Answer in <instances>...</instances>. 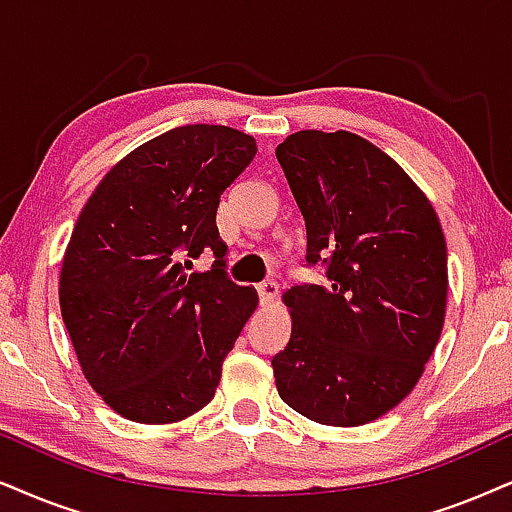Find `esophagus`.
Wrapping results in <instances>:
<instances>
[{
  "label": "esophagus",
  "mask_w": 512,
  "mask_h": 512,
  "mask_svg": "<svg viewBox=\"0 0 512 512\" xmlns=\"http://www.w3.org/2000/svg\"><path fill=\"white\" fill-rule=\"evenodd\" d=\"M257 293H260V300L264 304H271L278 297V286L274 281H264V283H260V286H257Z\"/></svg>",
  "instance_id": "1"
}]
</instances>
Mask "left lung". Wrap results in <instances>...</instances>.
Listing matches in <instances>:
<instances>
[{"label": "left lung", "instance_id": "8db88e82", "mask_svg": "<svg viewBox=\"0 0 512 512\" xmlns=\"http://www.w3.org/2000/svg\"><path fill=\"white\" fill-rule=\"evenodd\" d=\"M326 286H293L286 349L271 359L290 409L335 428L385 416L411 394L444 328L442 224L399 163L359 134L300 129L276 146Z\"/></svg>", "mask_w": 512, "mask_h": 512}]
</instances>
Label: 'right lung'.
Listing matches in <instances>:
<instances>
[{
    "mask_svg": "<svg viewBox=\"0 0 512 512\" xmlns=\"http://www.w3.org/2000/svg\"><path fill=\"white\" fill-rule=\"evenodd\" d=\"M255 153V137L234 127H174L118 160L84 203L58 302L84 378L122 418L179 423L215 397L260 302L226 278L215 224L219 196ZM205 247L213 269L186 275L183 252Z\"/></svg>",
    "mask_w": 512,
    "mask_h": 512,
    "instance_id": "1",
    "label": "right lung"
}]
</instances>
